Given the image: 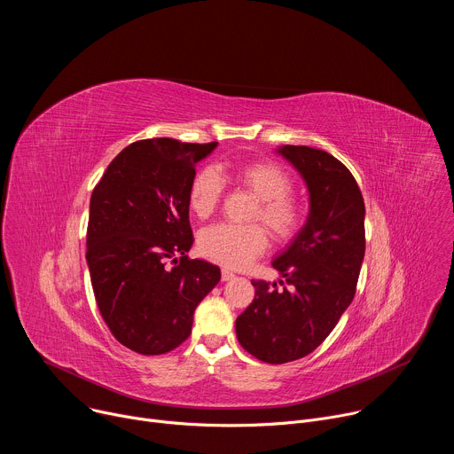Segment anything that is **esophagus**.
Instances as JSON below:
<instances>
[{"label":"esophagus","mask_w":454,"mask_h":454,"mask_svg":"<svg viewBox=\"0 0 454 454\" xmlns=\"http://www.w3.org/2000/svg\"><path fill=\"white\" fill-rule=\"evenodd\" d=\"M221 277H223V280H224V282H228V280H231L235 275H233V271H231V270H228V268H223V273H221Z\"/></svg>","instance_id":"34e87169"}]
</instances>
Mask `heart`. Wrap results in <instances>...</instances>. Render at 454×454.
Listing matches in <instances>:
<instances>
[{
	"instance_id": "1",
	"label": "heart",
	"mask_w": 454,
	"mask_h": 454,
	"mask_svg": "<svg viewBox=\"0 0 454 454\" xmlns=\"http://www.w3.org/2000/svg\"><path fill=\"white\" fill-rule=\"evenodd\" d=\"M235 177L261 203L254 212L278 239H289L303 221V205L294 198L291 177L273 163H249L235 170ZM224 192V177L215 167H205L193 177L188 192L192 212L208 217L217 208ZM268 246V233L258 224L219 223L205 228L200 235L201 253L214 262L228 268H242Z\"/></svg>"
}]
</instances>
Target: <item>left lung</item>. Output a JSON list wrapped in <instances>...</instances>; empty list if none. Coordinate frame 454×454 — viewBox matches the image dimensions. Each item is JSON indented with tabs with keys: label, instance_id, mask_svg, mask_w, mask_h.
I'll return each instance as SVG.
<instances>
[{
	"label": "left lung",
	"instance_id": "8db88e82",
	"mask_svg": "<svg viewBox=\"0 0 454 454\" xmlns=\"http://www.w3.org/2000/svg\"><path fill=\"white\" fill-rule=\"evenodd\" d=\"M275 153L309 192L305 224L273 261L293 289L251 280L254 298L237 317L235 333L251 356L282 364L316 350L352 303L364 258V201L350 170L329 153L305 145Z\"/></svg>",
	"mask_w": 454,
	"mask_h": 454
}]
</instances>
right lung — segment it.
Instances as JSON below:
<instances>
[{
    "label": "right lung",
    "mask_w": 454,
    "mask_h": 454,
    "mask_svg": "<svg viewBox=\"0 0 454 454\" xmlns=\"http://www.w3.org/2000/svg\"><path fill=\"white\" fill-rule=\"evenodd\" d=\"M215 147L172 138L135 142L91 193L86 262L95 300L113 336L138 354L179 347L190 336L193 310L221 280L217 266L186 256L193 244L190 184Z\"/></svg>",
    "instance_id": "right-lung-1"
}]
</instances>
